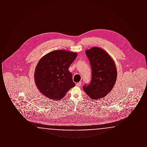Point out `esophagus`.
Returning a JSON list of instances; mask_svg holds the SVG:
<instances>
[{
  "label": "esophagus",
  "instance_id": "esophagus-1",
  "mask_svg": "<svg viewBox=\"0 0 147 147\" xmlns=\"http://www.w3.org/2000/svg\"><path fill=\"white\" fill-rule=\"evenodd\" d=\"M81 85H82V83L81 82H79V83H78L76 84V86H80Z\"/></svg>",
  "mask_w": 147,
  "mask_h": 147
}]
</instances>
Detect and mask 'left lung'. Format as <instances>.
<instances>
[{
    "mask_svg": "<svg viewBox=\"0 0 147 147\" xmlns=\"http://www.w3.org/2000/svg\"><path fill=\"white\" fill-rule=\"evenodd\" d=\"M85 52L91 65L92 77L90 84L83 88L91 99L98 100L112 90L117 79V68L113 59L105 50L94 47Z\"/></svg>",
    "mask_w": 147,
    "mask_h": 147,
    "instance_id": "1",
    "label": "left lung"
}]
</instances>
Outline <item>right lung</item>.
I'll use <instances>...</instances> for the list:
<instances>
[{"label":"right lung","mask_w":147,"mask_h":147,"mask_svg":"<svg viewBox=\"0 0 147 147\" xmlns=\"http://www.w3.org/2000/svg\"><path fill=\"white\" fill-rule=\"evenodd\" d=\"M77 55L76 52L56 50L42 57L34 73L35 84L41 94L59 100L75 86L68 68Z\"/></svg>","instance_id":"obj_1"}]
</instances>
